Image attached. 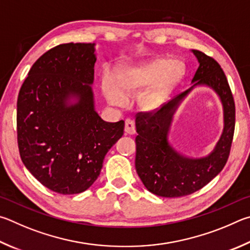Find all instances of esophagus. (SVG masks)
<instances>
[{"mask_svg": "<svg viewBox=\"0 0 250 250\" xmlns=\"http://www.w3.org/2000/svg\"><path fill=\"white\" fill-rule=\"evenodd\" d=\"M125 133L126 134H129V135H133L136 132V129H135V123L133 120H130V118H126L125 120Z\"/></svg>", "mask_w": 250, "mask_h": 250, "instance_id": "34e87169", "label": "esophagus"}]
</instances>
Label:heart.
Returning <instances> with one entry per match:
<instances>
[{"label":"heart","instance_id":"b5f03b06","mask_svg":"<svg viewBox=\"0 0 250 250\" xmlns=\"http://www.w3.org/2000/svg\"><path fill=\"white\" fill-rule=\"evenodd\" d=\"M185 63L180 59L158 58L147 62L123 65L113 74L111 86L104 84V94L108 102L120 106L124 99L133 98L147 90L139 99L145 109H155L164 103L166 96L185 74Z\"/></svg>","mask_w":250,"mask_h":250}]
</instances>
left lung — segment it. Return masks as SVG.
Wrapping results in <instances>:
<instances>
[{
  "label": "left lung",
  "mask_w": 250,
  "mask_h": 250,
  "mask_svg": "<svg viewBox=\"0 0 250 250\" xmlns=\"http://www.w3.org/2000/svg\"><path fill=\"white\" fill-rule=\"evenodd\" d=\"M199 61L190 89L163 106L136 114L135 167L148 191L164 198H180L194 193L222 171L229 159L235 129V102L224 71L216 60L192 50ZM196 85H208L220 96L225 109V130L214 150L203 159H188L168 145L172 116L181 101Z\"/></svg>",
  "instance_id": "obj_1"
}]
</instances>
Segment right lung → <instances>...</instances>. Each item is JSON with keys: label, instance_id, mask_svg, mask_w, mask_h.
I'll return each instance as SVG.
<instances>
[{"label": "right lung", "instance_id": "1", "mask_svg": "<svg viewBox=\"0 0 250 250\" xmlns=\"http://www.w3.org/2000/svg\"><path fill=\"white\" fill-rule=\"evenodd\" d=\"M95 61L94 43L51 48L30 68L17 99L21 159L42 186L60 194L89 189L124 134V121L104 122L94 109Z\"/></svg>", "mask_w": 250, "mask_h": 250}]
</instances>
